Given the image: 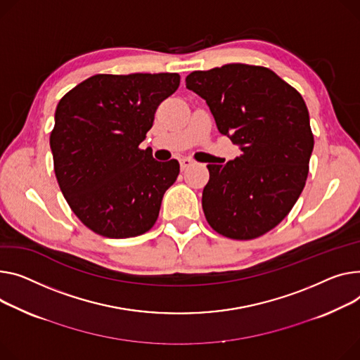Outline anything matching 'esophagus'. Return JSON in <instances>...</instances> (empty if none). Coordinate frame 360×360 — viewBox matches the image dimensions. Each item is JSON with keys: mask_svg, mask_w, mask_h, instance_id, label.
<instances>
[{"mask_svg": "<svg viewBox=\"0 0 360 360\" xmlns=\"http://www.w3.org/2000/svg\"><path fill=\"white\" fill-rule=\"evenodd\" d=\"M179 163H181V169H182V171H186L189 166L194 165V160L189 159V158H182V159L179 160Z\"/></svg>", "mask_w": 360, "mask_h": 360, "instance_id": "34e87169", "label": "esophagus"}]
</instances>
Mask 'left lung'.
<instances>
[{"mask_svg":"<svg viewBox=\"0 0 360 360\" xmlns=\"http://www.w3.org/2000/svg\"><path fill=\"white\" fill-rule=\"evenodd\" d=\"M185 82L242 150L226 165H207L208 224L234 240L268 233L292 210L308 176L314 136L301 94L274 70L245 63L194 70Z\"/></svg>","mask_w":360,"mask_h":360,"instance_id":"obj_1","label":"left lung"}]
</instances>
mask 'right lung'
Listing matches in <instances>:
<instances>
[{"label": "right lung", "instance_id": "add662e5", "mask_svg": "<svg viewBox=\"0 0 360 360\" xmlns=\"http://www.w3.org/2000/svg\"><path fill=\"white\" fill-rule=\"evenodd\" d=\"M178 74L94 75L63 95L51 133L55 175L77 217L94 233L127 238L149 231L176 159L158 162L140 143Z\"/></svg>", "mask_w": 360, "mask_h": 360}]
</instances>
